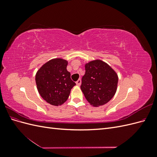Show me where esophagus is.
I'll return each instance as SVG.
<instances>
[{
    "instance_id": "1",
    "label": "esophagus",
    "mask_w": 157,
    "mask_h": 157,
    "mask_svg": "<svg viewBox=\"0 0 157 157\" xmlns=\"http://www.w3.org/2000/svg\"><path fill=\"white\" fill-rule=\"evenodd\" d=\"M76 83H77V85H78V86H80V85L81 84V80L79 78Z\"/></svg>"
}]
</instances>
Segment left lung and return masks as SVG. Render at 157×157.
<instances>
[{
    "label": "left lung",
    "mask_w": 157,
    "mask_h": 157,
    "mask_svg": "<svg viewBox=\"0 0 157 157\" xmlns=\"http://www.w3.org/2000/svg\"><path fill=\"white\" fill-rule=\"evenodd\" d=\"M85 70L80 88L86 100L94 107L105 105L116 93L117 74L108 64L99 59L86 63Z\"/></svg>",
    "instance_id": "left-lung-1"
}]
</instances>
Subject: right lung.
Returning a JSON list of instances; mask_svg holds the SVG:
<instances>
[{
	"label": "right lung",
	"instance_id": "right-lung-1",
	"mask_svg": "<svg viewBox=\"0 0 157 157\" xmlns=\"http://www.w3.org/2000/svg\"><path fill=\"white\" fill-rule=\"evenodd\" d=\"M67 61L53 59L44 64L35 77L37 90L40 96L52 105H62L67 100L71 90L76 83L67 70Z\"/></svg>",
	"mask_w": 157,
	"mask_h": 157
}]
</instances>
